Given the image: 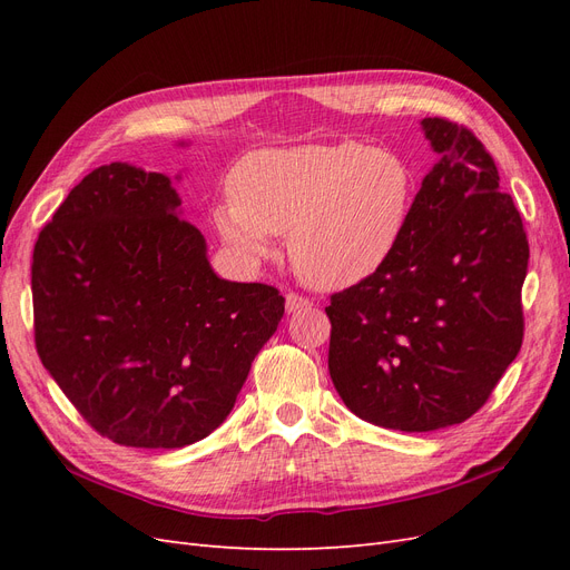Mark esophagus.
<instances>
[{"label": "esophagus", "instance_id": "34e87169", "mask_svg": "<svg viewBox=\"0 0 570 570\" xmlns=\"http://www.w3.org/2000/svg\"><path fill=\"white\" fill-rule=\"evenodd\" d=\"M312 306V302H308L306 297L297 295V292H287L285 295V308L287 314H295V312H302V308H308Z\"/></svg>", "mask_w": 570, "mask_h": 570}]
</instances>
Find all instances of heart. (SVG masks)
<instances>
[{
    "label": "heart",
    "mask_w": 570,
    "mask_h": 570,
    "mask_svg": "<svg viewBox=\"0 0 570 570\" xmlns=\"http://www.w3.org/2000/svg\"><path fill=\"white\" fill-rule=\"evenodd\" d=\"M230 202L214 220L239 256L273 254V235H289L299 278L318 289L364 283L400 249L413 206L404 159L358 142L258 149L233 170Z\"/></svg>",
    "instance_id": "1"
}]
</instances>
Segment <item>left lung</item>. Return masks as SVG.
I'll list each match as a JSON object with an SVG mask.
<instances>
[{
    "label": "left lung",
    "instance_id": "obj_1",
    "mask_svg": "<svg viewBox=\"0 0 570 570\" xmlns=\"http://www.w3.org/2000/svg\"><path fill=\"white\" fill-rule=\"evenodd\" d=\"M421 128L440 154L400 249L331 297L333 385L373 425L428 433L488 402L523 342L528 237L494 159L444 118Z\"/></svg>",
    "mask_w": 570,
    "mask_h": 570
}]
</instances>
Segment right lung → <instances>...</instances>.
I'll list each match as a JSON object with an SVG mask.
<instances>
[{"label":"right lung","mask_w":570,"mask_h":570,"mask_svg":"<svg viewBox=\"0 0 570 570\" xmlns=\"http://www.w3.org/2000/svg\"><path fill=\"white\" fill-rule=\"evenodd\" d=\"M164 174L114 161L85 176L32 252L42 366L99 435L178 450L228 419L285 314L262 283L214 273Z\"/></svg>","instance_id":"right-lung-1"}]
</instances>
